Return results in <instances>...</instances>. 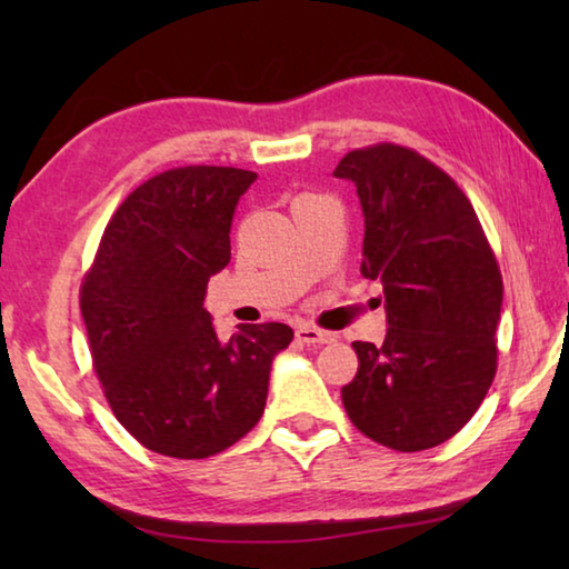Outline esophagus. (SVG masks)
I'll list each match as a JSON object with an SVG mask.
<instances>
[{"instance_id":"esophagus-1","label":"esophagus","mask_w":569,"mask_h":569,"mask_svg":"<svg viewBox=\"0 0 569 569\" xmlns=\"http://www.w3.org/2000/svg\"><path fill=\"white\" fill-rule=\"evenodd\" d=\"M296 339L301 341V343H331L333 341V333L316 329V326H298Z\"/></svg>"}]
</instances>
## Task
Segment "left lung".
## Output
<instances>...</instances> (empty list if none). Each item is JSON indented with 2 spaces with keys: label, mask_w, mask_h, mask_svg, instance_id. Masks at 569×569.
I'll list each match as a JSON object with an SVG mask.
<instances>
[{
  "label": "left lung",
  "mask_w": 569,
  "mask_h": 569,
  "mask_svg": "<svg viewBox=\"0 0 569 569\" xmlns=\"http://www.w3.org/2000/svg\"><path fill=\"white\" fill-rule=\"evenodd\" d=\"M363 210L361 276L383 286L387 339L353 341L341 389L353 427L397 451H423L475 417L497 373L502 273L469 198L417 150L379 142L333 170Z\"/></svg>",
  "instance_id": "1"
}]
</instances>
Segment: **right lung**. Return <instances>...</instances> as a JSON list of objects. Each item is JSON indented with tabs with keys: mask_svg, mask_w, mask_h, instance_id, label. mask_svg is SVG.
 Here are the masks:
<instances>
[{
	"mask_svg": "<svg viewBox=\"0 0 569 569\" xmlns=\"http://www.w3.org/2000/svg\"><path fill=\"white\" fill-rule=\"evenodd\" d=\"M258 176L186 166L134 188L114 210L80 286L92 366L118 421L150 451L206 459L263 417L286 323H240L220 341L203 308L230 261L236 206Z\"/></svg>",
	"mask_w": 569,
	"mask_h": 569,
	"instance_id": "obj_1",
	"label": "right lung"
}]
</instances>
